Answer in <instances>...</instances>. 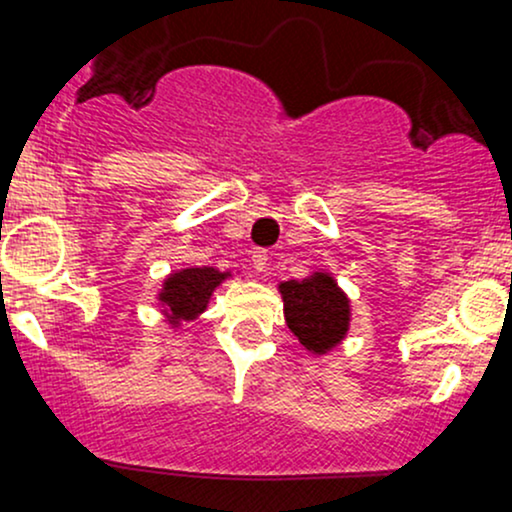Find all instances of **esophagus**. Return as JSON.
<instances>
[{
	"label": "esophagus",
	"mask_w": 512,
	"mask_h": 512,
	"mask_svg": "<svg viewBox=\"0 0 512 512\" xmlns=\"http://www.w3.org/2000/svg\"><path fill=\"white\" fill-rule=\"evenodd\" d=\"M267 250H252V255H250V262H252V267L257 269V272H267Z\"/></svg>",
	"instance_id": "esophagus-1"
}]
</instances>
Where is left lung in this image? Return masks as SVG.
<instances>
[{
    "label": "left lung",
    "mask_w": 512,
    "mask_h": 512,
    "mask_svg": "<svg viewBox=\"0 0 512 512\" xmlns=\"http://www.w3.org/2000/svg\"><path fill=\"white\" fill-rule=\"evenodd\" d=\"M284 317L298 342L313 354L337 346L349 330V298L330 274L317 272L303 281H284Z\"/></svg>",
    "instance_id": "1"
}]
</instances>
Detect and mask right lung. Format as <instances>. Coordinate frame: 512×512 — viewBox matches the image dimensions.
<instances>
[{
    "instance_id": "right-lung-1",
    "label": "right lung",
    "mask_w": 512,
    "mask_h": 512,
    "mask_svg": "<svg viewBox=\"0 0 512 512\" xmlns=\"http://www.w3.org/2000/svg\"><path fill=\"white\" fill-rule=\"evenodd\" d=\"M226 276V272H219L214 267H192L170 274L163 284L161 296H158L168 308L166 313L170 322L178 325L180 320H195L199 313H204L211 293Z\"/></svg>"
}]
</instances>
